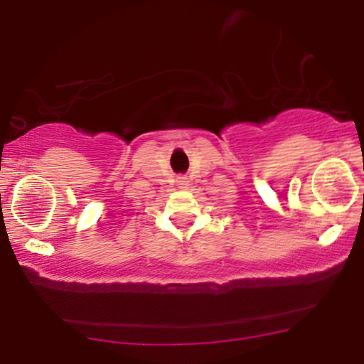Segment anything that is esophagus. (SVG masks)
Instances as JSON below:
<instances>
[{
  "instance_id": "1",
  "label": "esophagus",
  "mask_w": 364,
  "mask_h": 364,
  "mask_svg": "<svg viewBox=\"0 0 364 364\" xmlns=\"http://www.w3.org/2000/svg\"><path fill=\"white\" fill-rule=\"evenodd\" d=\"M176 183H178V186L181 188V190H186V188L190 186V181H188V178H185V176H179Z\"/></svg>"
}]
</instances>
